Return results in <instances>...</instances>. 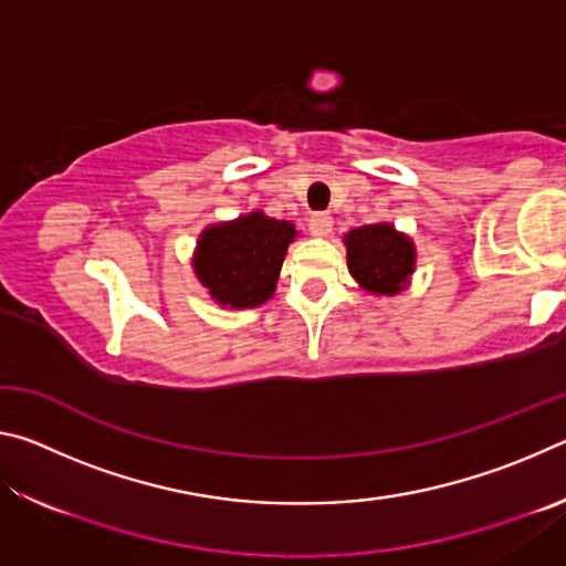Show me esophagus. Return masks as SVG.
<instances>
[{
  "label": "esophagus",
  "instance_id": "1",
  "mask_svg": "<svg viewBox=\"0 0 566 566\" xmlns=\"http://www.w3.org/2000/svg\"><path fill=\"white\" fill-rule=\"evenodd\" d=\"M310 229L314 237H327L332 232V217L327 212H314L310 217Z\"/></svg>",
  "mask_w": 566,
  "mask_h": 566
}]
</instances>
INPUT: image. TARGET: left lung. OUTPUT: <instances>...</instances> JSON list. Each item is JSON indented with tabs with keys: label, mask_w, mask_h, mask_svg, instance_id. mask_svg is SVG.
<instances>
[{
	"label": "left lung",
	"mask_w": 566,
	"mask_h": 566,
	"mask_svg": "<svg viewBox=\"0 0 566 566\" xmlns=\"http://www.w3.org/2000/svg\"><path fill=\"white\" fill-rule=\"evenodd\" d=\"M347 266L364 292L395 296L409 284L417 249L407 234L387 222L364 224L344 237Z\"/></svg>",
	"instance_id": "8db88e82"
}]
</instances>
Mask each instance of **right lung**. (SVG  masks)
I'll return each instance as SVG.
<instances>
[{
    "mask_svg": "<svg viewBox=\"0 0 566 566\" xmlns=\"http://www.w3.org/2000/svg\"><path fill=\"white\" fill-rule=\"evenodd\" d=\"M294 237L292 222L249 212L234 222L207 227L199 234L191 266L217 304L252 310L272 300Z\"/></svg>",
    "mask_w": 566,
    "mask_h": 566,
    "instance_id": "1",
    "label": "right lung"
}]
</instances>
